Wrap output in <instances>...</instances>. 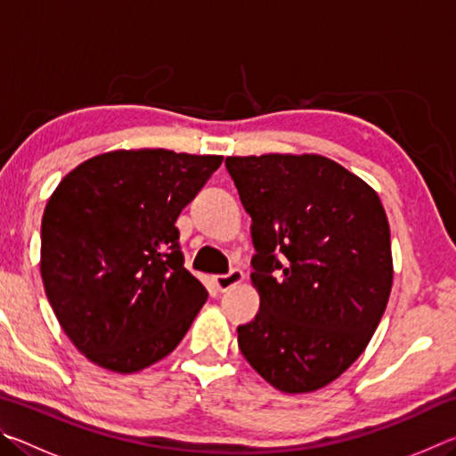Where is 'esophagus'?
Returning <instances> with one entry per match:
<instances>
[{"instance_id": "esophagus-1", "label": "esophagus", "mask_w": 456, "mask_h": 456, "mask_svg": "<svg viewBox=\"0 0 456 456\" xmlns=\"http://www.w3.org/2000/svg\"><path fill=\"white\" fill-rule=\"evenodd\" d=\"M243 277L245 275H243L241 269H231L229 273L215 277V288H217L219 291H229L231 288H235V285L241 283Z\"/></svg>"}]
</instances>
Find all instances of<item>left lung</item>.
<instances>
[{"mask_svg":"<svg viewBox=\"0 0 456 456\" xmlns=\"http://www.w3.org/2000/svg\"><path fill=\"white\" fill-rule=\"evenodd\" d=\"M251 217L256 320L237 328L251 368L285 395L320 390L358 360L392 289L378 192L322 154L227 157Z\"/></svg>","mask_w":456,"mask_h":456,"instance_id":"obj_1","label":"left lung"}]
</instances>
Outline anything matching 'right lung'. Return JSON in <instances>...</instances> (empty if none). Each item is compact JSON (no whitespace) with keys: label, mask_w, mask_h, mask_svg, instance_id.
<instances>
[{"label":"right lung","mask_w":456,"mask_h":456,"mask_svg":"<svg viewBox=\"0 0 456 456\" xmlns=\"http://www.w3.org/2000/svg\"><path fill=\"white\" fill-rule=\"evenodd\" d=\"M219 154L110 151L60 181L42 217L45 296L92 364L133 374L168 356L207 302L183 265L181 211Z\"/></svg>","instance_id":"obj_1"}]
</instances>
